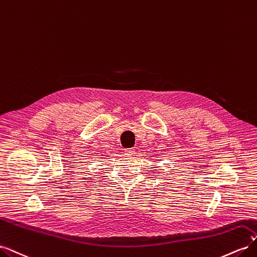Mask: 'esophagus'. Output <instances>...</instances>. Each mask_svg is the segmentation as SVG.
I'll use <instances>...</instances> for the list:
<instances>
[{
	"label": "esophagus",
	"mask_w": 257,
	"mask_h": 257,
	"mask_svg": "<svg viewBox=\"0 0 257 257\" xmlns=\"http://www.w3.org/2000/svg\"><path fill=\"white\" fill-rule=\"evenodd\" d=\"M134 153H135V150L132 149V148H131V149H125V154L126 155H133Z\"/></svg>",
	"instance_id": "1"
}]
</instances>
